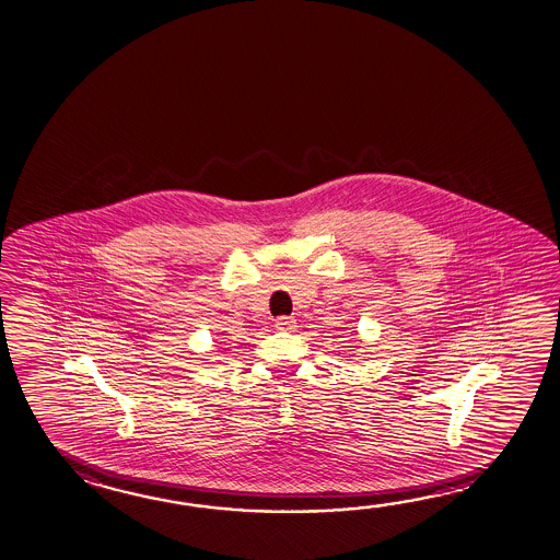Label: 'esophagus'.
<instances>
[{
	"label": "esophagus",
	"mask_w": 560,
	"mask_h": 560,
	"mask_svg": "<svg viewBox=\"0 0 560 560\" xmlns=\"http://www.w3.org/2000/svg\"><path fill=\"white\" fill-rule=\"evenodd\" d=\"M294 324H296V320H294L293 316H279L276 320V328L277 330L289 332V330H293Z\"/></svg>",
	"instance_id": "esophagus-1"
}]
</instances>
